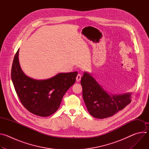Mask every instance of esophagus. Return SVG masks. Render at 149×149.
Returning <instances> with one entry per match:
<instances>
[{
  "label": "esophagus",
  "instance_id": "34e87169",
  "mask_svg": "<svg viewBox=\"0 0 149 149\" xmlns=\"http://www.w3.org/2000/svg\"><path fill=\"white\" fill-rule=\"evenodd\" d=\"M81 75L80 74H78L77 75V78H76L77 81V82L81 80Z\"/></svg>",
  "mask_w": 149,
  "mask_h": 149
}]
</instances>
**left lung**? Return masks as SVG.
Wrapping results in <instances>:
<instances>
[{
    "label": "left lung",
    "mask_w": 149,
    "mask_h": 149,
    "mask_svg": "<svg viewBox=\"0 0 149 149\" xmlns=\"http://www.w3.org/2000/svg\"><path fill=\"white\" fill-rule=\"evenodd\" d=\"M81 84L85 104L89 113L95 118L111 117L131 102V93L119 95L109 94L88 72H84Z\"/></svg>",
    "instance_id": "8db88e82"
}]
</instances>
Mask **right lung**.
Wrapping results in <instances>:
<instances>
[{"instance_id":"1","label":"right lung","mask_w":149,"mask_h":149,"mask_svg":"<svg viewBox=\"0 0 149 149\" xmlns=\"http://www.w3.org/2000/svg\"><path fill=\"white\" fill-rule=\"evenodd\" d=\"M78 72L59 73L44 80L28 77L20 68L19 49L13 59L11 78L16 94L25 108L31 113L47 117L59 109L63 96L75 83Z\"/></svg>"}]
</instances>
